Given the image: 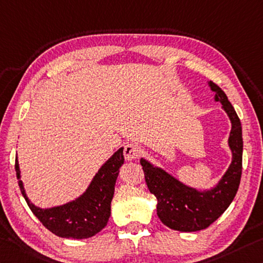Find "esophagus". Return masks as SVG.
Returning <instances> with one entry per match:
<instances>
[{
  "instance_id": "1",
  "label": "esophagus",
  "mask_w": 263,
  "mask_h": 263,
  "mask_svg": "<svg viewBox=\"0 0 263 263\" xmlns=\"http://www.w3.org/2000/svg\"><path fill=\"white\" fill-rule=\"evenodd\" d=\"M139 154H140V148L138 145L127 144L124 146V156H125V159L127 161L137 159V158L139 157Z\"/></svg>"
}]
</instances>
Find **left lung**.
<instances>
[{
    "label": "left lung",
    "mask_w": 263,
    "mask_h": 263,
    "mask_svg": "<svg viewBox=\"0 0 263 263\" xmlns=\"http://www.w3.org/2000/svg\"><path fill=\"white\" fill-rule=\"evenodd\" d=\"M208 86L215 93L214 101L222 104L232 123L228 138L232 162L218 184L210 190L198 191L145 158L140 159L148 190L158 200V216L162 223L179 232L201 231L213 223L232 203L241 180L243 141L240 119L226 93L213 82H208Z\"/></svg>",
    "instance_id": "1"
}]
</instances>
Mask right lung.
<instances>
[{
	"mask_svg": "<svg viewBox=\"0 0 263 263\" xmlns=\"http://www.w3.org/2000/svg\"><path fill=\"white\" fill-rule=\"evenodd\" d=\"M123 149V147L119 148L103 164L84 193L72 201L51 208L37 207L29 200L21 180L20 165L16 157L15 170L21 193L36 218L55 235L66 239H87L93 236L109 221L116 180L120 166L124 164Z\"/></svg>",
	"mask_w": 263,
	"mask_h": 263,
	"instance_id": "1",
	"label": "right lung"
}]
</instances>
